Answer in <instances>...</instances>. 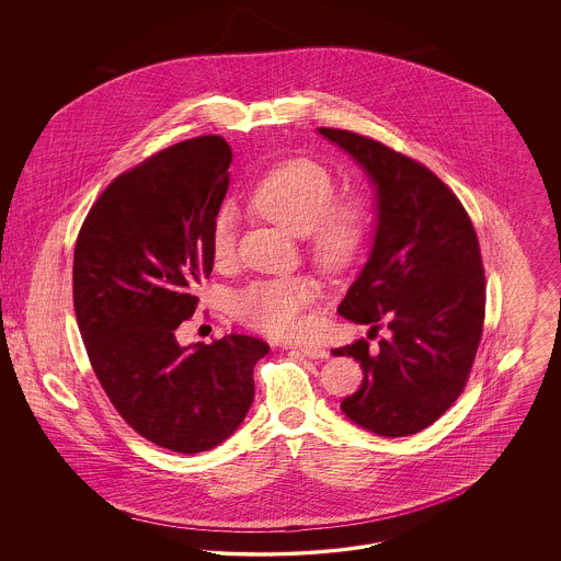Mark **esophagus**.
Returning <instances> with one entry per match:
<instances>
[{
    "label": "esophagus",
    "mask_w": 561,
    "mask_h": 561,
    "mask_svg": "<svg viewBox=\"0 0 561 561\" xmlns=\"http://www.w3.org/2000/svg\"><path fill=\"white\" fill-rule=\"evenodd\" d=\"M296 353H300L302 357H309V359H325L330 355L325 348L321 347H298Z\"/></svg>",
    "instance_id": "obj_1"
}]
</instances>
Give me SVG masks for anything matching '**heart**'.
I'll return each mask as SVG.
<instances>
[{"label":"heart","instance_id":"obj_1","mask_svg":"<svg viewBox=\"0 0 561 561\" xmlns=\"http://www.w3.org/2000/svg\"><path fill=\"white\" fill-rule=\"evenodd\" d=\"M250 204L271 220L302 238L309 256L328 271L347 268L362 252L370 231V208L362 193H336L328 165L290 158L268 168L250 188ZM216 265L236 256V214L222 206L210 229ZM321 298L320 282L296 273L248 284L231 296L236 320L275 339H298L309 328V309Z\"/></svg>","mask_w":561,"mask_h":561}]
</instances>
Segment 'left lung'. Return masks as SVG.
<instances>
[{
  "mask_svg": "<svg viewBox=\"0 0 561 561\" xmlns=\"http://www.w3.org/2000/svg\"><path fill=\"white\" fill-rule=\"evenodd\" d=\"M359 161L378 191L373 254L339 313L382 323L391 339H357L334 355L359 362L364 380L341 401L359 427L403 437L433 425L467 387L485 316L480 241L460 199L425 163L370 136L320 128Z\"/></svg>",
  "mask_w": 561,
  "mask_h": 561,
  "instance_id": "1",
  "label": "left lung"
}]
</instances>
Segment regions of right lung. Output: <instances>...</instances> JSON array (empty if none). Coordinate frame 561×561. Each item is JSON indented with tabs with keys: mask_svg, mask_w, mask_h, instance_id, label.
<instances>
[{
	"mask_svg": "<svg viewBox=\"0 0 561 561\" xmlns=\"http://www.w3.org/2000/svg\"><path fill=\"white\" fill-rule=\"evenodd\" d=\"M231 158L216 134L161 149L108 183L76 241L73 307L92 370L119 416L172 453H206L240 427L268 351L245 334L176 341L213 273Z\"/></svg>",
	"mask_w": 561,
	"mask_h": 561,
	"instance_id": "add662e5",
	"label": "right lung"
}]
</instances>
